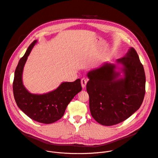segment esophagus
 I'll use <instances>...</instances> for the list:
<instances>
[{
    "label": "esophagus",
    "mask_w": 158,
    "mask_h": 158,
    "mask_svg": "<svg viewBox=\"0 0 158 158\" xmlns=\"http://www.w3.org/2000/svg\"><path fill=\"white\" fill-rule=\"evenodd\" d=\"M86 84H87V81L85 78H82L81 79V85H82V87L84 89L85 87L86 86Z\"/></svg>",
    "instance_id": "1"
}]
</instances>
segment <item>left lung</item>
<instances>
[{"instance_id": "1", "label": "left lung", "mask_w": 158, "mask_h": 158, "mask_svg": "<svg viewBox=\"0 0 158 158\" xmlns=\"http://www.w3.org/2000/svg\"><path fill=\"white\" fill-rule=\"evenodd\" d=\"M123 65L121 72L116 65L104 63L87 73L86 90L93 118L104 126L119 124L129 118L141 107L145 95L144 67L133 48L117 59ZM124 75L119 78L120 73Z\"/></svg>"}]
</instances>
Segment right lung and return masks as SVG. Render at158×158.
<instances>
[{"label": "right lung", "instance_id": "add662e5", "mask_svg": "<svg viewBox=\"0 0 158 158\" xmlns=\"http://www.w3.org/2000/svg\"><path fill=\"white\" fill-rule=\"evenodd\" d=\"M34 40L18 63L13 82V93L19 109L31 119L44 124H51L60 119L65 109L82 90L81 79L74 82H64L54 91L46 94H35L29 93L22 82V73L24 65L33 47Z\"/></svg>", "mask_w": 158, "mask_h": 158}]
</instances>
